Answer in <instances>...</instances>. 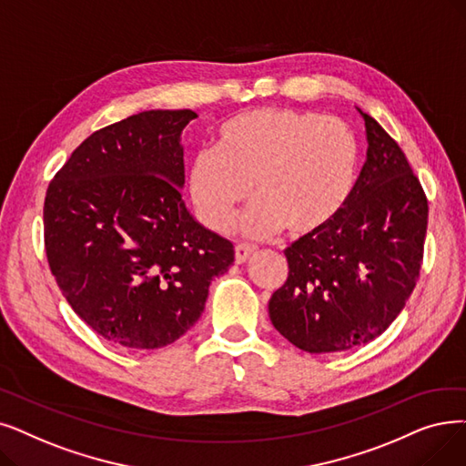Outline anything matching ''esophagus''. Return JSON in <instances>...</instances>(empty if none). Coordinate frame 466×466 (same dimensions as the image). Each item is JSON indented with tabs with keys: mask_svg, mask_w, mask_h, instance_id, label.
<instances>
[{
	"mask_svg": "<svg viewBox=\"0 0 466 466\" xmlns=\"http://www.w3.org/2000/svg\"><path fill=\"white\" fill-rule=\"evenodd\" d=\"M234 251H236V262L238 265H241V262H246L257 251V248L249 246V244H238Z\"/></svg>",
	"mask_w": 466,
	"mask_h": 466,
	"instance_id": "esophagus-1",
	"label": "esophagus"
}]
</instances>
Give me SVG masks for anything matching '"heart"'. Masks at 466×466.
<instances>
[{
    "mask_svg": "<svg viewBox=\"0 0 466 466\" xmlns=\"http://www.w3.org/2000/svg\"><path fill=\"white\" fill-rule=\"evenodd\" d=\"M360 147L337 117L288 106H262L222 121L213 148L188 167V190L199 220L225 230L248 194L255 196L239 230L272 236L286 227L305 238L326 228L354 190Z\"/></svg>",
    "mask_w": 466,
    "mask_h": 466,
    "instance_id": "b5f03b06",
    "label": "heart"
}]
</instances>
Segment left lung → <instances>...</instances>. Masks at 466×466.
Segmentation results:
<instances>
[{
    "instance_id": "left-lung-1",
    "label": "left lung",
    "mask_w": 466,
    "mask_h": 466,
    "mask_svg": "<svg viewBox=\"0 0 466 466\" xmlns=\"http://www.w3.org/2000/svg\"><path fill=\"white\" fill-rule=\"evenodd\" d=\"M361 116L368 161L347 206L331 225L286 249L289 274L268 302L274 328L310 354L379 337L406 307L420 272L427 196L396 140Z\"/></svg>"
}]
</instances>
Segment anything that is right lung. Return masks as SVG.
<instances>
[{
    "mask_svg": "<svg viewBox=\"0 0 466 466\" xmlns=\"http://www.w3.org/2000/svg\"><path fill=\"white\" fill-rule=\"evenodd\" d=\"M194 117L148 110L98 129L49 183V268L74 312L114 345H171L234 262V246L194 220L180 194V133Z\"/></svg>",
    "mask_w": 466,
    "mask_h": 466,
    "instance_id": "right-lung-1",
    "label": "right lung"
}]
</instances>
